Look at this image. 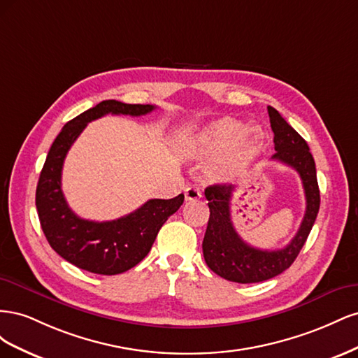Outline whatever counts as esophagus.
I'll return each mask as SVG.
<instances>
[{"instance_id":"1","label":"esophagus","mask_w":358,"mask_h":358,"mask_svg":"<svg viewBox=\"0 0 358 358\" xmlns=\"http://www.w3.org/2000/svg\"><path fill=\"white\" fill-rule=\"evenodd\" d=\"M201 199V191L196 187H188L185 189V200L187 201H197Z\"/></svg>"}]
</instances>
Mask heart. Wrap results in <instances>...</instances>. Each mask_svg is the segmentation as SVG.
<instances>
[{
    "label": "heart",
    "mask_w": 358,
    "mask_h": 358,
    "mask_svg": "<svg viewBox=\"0 0 358 358\" xmlns=\"http://www.w3.org/2000/svg\"><path fill=\"white\" fill-rule=\"evenodd\" d=\"M263 152V137L246 122L221 117L204 127L194 142L199 161L220 162L222 176H234L251 167Z\"/></svg>",
    "instance_id": "1"
}]
</instances>
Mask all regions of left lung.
<instances>
[{
  "mask_svg": "<svg viewBox=\"0 0 358 358\" xmlns=\"http://www.w3.org/2000/svg\"><path fill=\"white\" fill-rule=\"evenodd\" d=\"M273 143L279 161L294 169L301 179L306 197V212L300 229L282 249L266 251L242 241L231 222V185H210L204 189L210 210L203 239L204 262L218 276L239 284H254L272 279L287 270L305 245L320 210V188L315 161L308 143L272 106L267 107Z\"/></svg>",
  "mask_w": 358,
  "mask_h": 358,
  "instance_id": "left-lung-1",
  "label": "left lung"
}]
</instances>
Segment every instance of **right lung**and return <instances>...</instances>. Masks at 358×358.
Instances as JSON below:
<instances>
[{"label":"right lung","mask_w":358,"mask_h":358,"mask_svg":"<svg viewBox=\"0 0 358 358\" xmlns=\"http://www.w3.org/2000/svg\"><path fill=\"white\" fill-rule=\"evenodd\" d=\"M152 104L106 100L64 125L52 143L36 191L41 230L53 251L76 267L96 275L127 272L149 254L159 229L183 203V194L170 200L152 199L122 218L95 222L82 220L66 201L61 188L62 164L86 124L107 113L142 116Z\"/></svg>","instance_id":"1"}]
</instances>
